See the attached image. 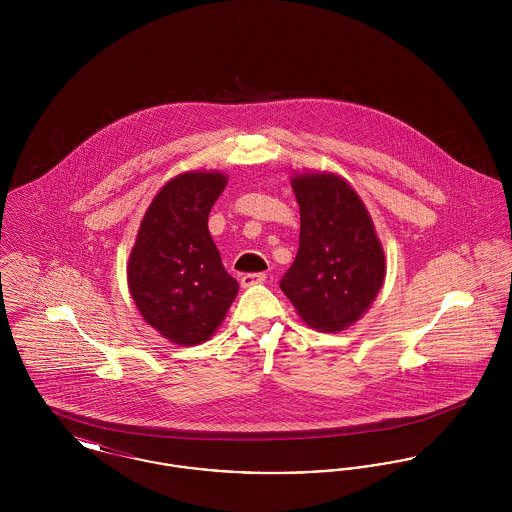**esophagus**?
<instances>
[{
	"mask_svg": "<svg viewBox=\"0 0 512 512\" xmlns=\"http://www.w3.org/2000/svg\"><path fill=\"white\" fill-rule=\"evenodd\" d=\"M265 280H267V274H265V272H247V274L240 276V282H242L244 288L255 286V284H263Z\"/></svg>",
	"mask_w": 512,
	"mask_h": 512,
	"instance_id": "esophagus-1",
	"label": "esophagus"
}]
</instances>
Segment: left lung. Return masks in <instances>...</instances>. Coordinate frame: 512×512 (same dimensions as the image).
<instances>
[{
    "label": "left lung",
    "instance_id": "1",
    "mask_svg": "<svg viewBox=\"0 0 512 512\" xmlns=\"http://www.w3.org/2000/svg\"><path fill=\"white\" fill-rule=\"evenodd\" d=\"M299 249L280 288L299 317L340 332L365 313L386 276L384 251L355 190L334 174H295Z\"/></svg>",
    "mask_w": 512,
    "mask_h": 512
}]
</instances>
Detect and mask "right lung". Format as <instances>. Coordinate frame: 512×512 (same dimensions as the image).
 Segmentation results:
<instances>
[{"mask_svg": "<svg viewBox=\"0 0 512 512\" xmlns=\"http://www.w3.org/2000/svg\"><path fill=\"white\" fill-rule=\"evenodd\" d=\"M224 188L220 172L176 176L151 201L130 253L128 288L136 307L178 345L209 340L238 295L207 228Z\"/></svg>", "mask_w": 512, "mask_h": 512, "instance_id": "1", "label": "right lung"}]
</instances>
